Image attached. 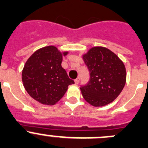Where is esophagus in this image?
<instances>
[{
  "mask_svg": "<svg viewBox=\"0 0 148 148\" xmlns=\"http://www.w3.org/2000/svg\"><path fill=\"white\" fill-rule=\"evenodd\" d=\"M74 82H75L76 85H77V84H78L79 82V77H77V78L75 80H74Z\"/></svg>",
  "mask_w": 148,
  "mask_h": 148,
  "instance_id": "obj_1",
  "label": "esophagus"
}]
</instances>
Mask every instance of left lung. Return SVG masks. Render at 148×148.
Masks as SVG:
<instances>
[{"instance_id": "8db88e82", "label": "left lung", "mask_w": 148, "mask_h": 148, "mask_svg": "<svg viewBox=\"0 0 148 148\" xmlns=\"http://www.w3.org/2000/svg\"><path fill=\"white\" fill-rule=\"evenodd\" d=\"M90 71V81L80 88L82 96L93 107H103L117 99L126 82L123 62L110 49L93 47L82 55Z\"/></svg>"}]
</instances>
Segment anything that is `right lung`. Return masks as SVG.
<instances>
[{
    "mask_svg": "<svg viewBox=\"0 0 148 148\" xmlns=\"http://www.w3.org/2000/svg\"><path fill=\"white\" fill-rule=\"evenodd\" d=\"M68 53L47 46L30 55L22 71V80L33 99L42 104L54 105L64 96L69 85L74 83L61 66L63 57Z\"/></svg>",
    "mask_w": 148,
    "mask_h": 148,
    "instance_id": "obj_1",
    "label": "right lung"
}]
</instances>
